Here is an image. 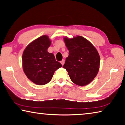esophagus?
I'll use <instances>...</instances> for the list:
<instances>
[{"mask_svg": "<svg viewBox=\"0 0 125 125\" xmlns=\"http://www.w3.org/2000/svg\"><path fill=\"white\" fill-rule=\"evenodd\" d=\"M64 62H65V61L64 60V59H63L62 61H61V64H62V66H63V64H64Z\"/></svg>", "mask_w": 125, "mask_h": 125, "instance_id": "1", "label": "esophagus"}]
</instances>
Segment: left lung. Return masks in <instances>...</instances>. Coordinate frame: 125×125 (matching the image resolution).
Listing matches in <instances>:
<instances>
[{"label":"left lung","mask_w":125,"mask_h":125,"mask_svg":"<svg viewBox=\"0 0 125 125\" xmlns=\"http://www.w3.org/2000/svg\"><path fill=\"white\" fill-rule=\"evenodd\" d=\"M64 39L69 55L63 68L67 71L74 83L86 86L94 80L99 71L100 57L97 51L83 37Z\"/></svg>","instance_id":"left-lung-1"}]
</instances>
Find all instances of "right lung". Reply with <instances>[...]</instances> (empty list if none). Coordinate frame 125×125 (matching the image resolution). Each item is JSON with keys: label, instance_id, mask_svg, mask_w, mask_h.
Returning a JSON list of instances; mask_svg holds the SVG:
<instances>
[{"label": "right lung", "instance_id": "1", "mask_svg": "<svg viewBox=\"0 0 125 125\" xmlns=\"http://www.w3.org/2000/svg\"><path fill=\"white\" fill-rule=\"evenodd\" d=\"M51 41L42 35L25 48L22 55L23 68L28 78L38 85H44L52 80L54 72L62 66L53 53L48 52Z\"/></svg>", "mask_w": 125, "mask_h": 125}]
</instances>
